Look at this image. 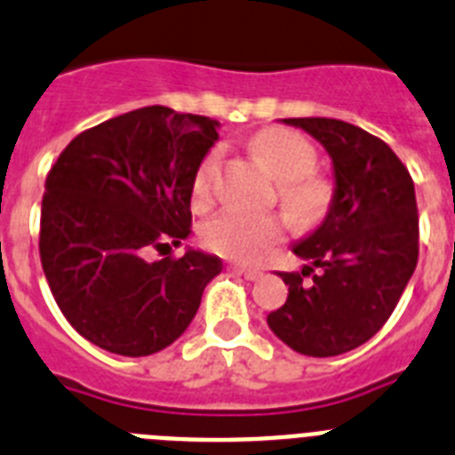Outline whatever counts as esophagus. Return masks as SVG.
<instances>
[{"instance_id": "34e87169", "label": "esophagus", "mask_w": 455, "mask_h": 455, "mask_svg": "<svg viewBox=\"0 0 455 455\" xmlns=\"http://www.w3.org/2000/svg\"><path fill=\"white\" fill-rule=\"evenodd\" d=\"M235 268L241 273V275L246 277V280H257V277L262 275V271H259V268L246 267V264H235Z\"/></svg>"}]
</instances>
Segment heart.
I'll return each mask as SVG.
<instances>
[{"instance_id":"heart-1","label":"heart","mask_w":455,"mask_h":455,"mask_svg":"<svg viewBox=\"0 0 455 455\" xmlns=\"http://www.w3.org/2000/svg\"><path fill=\"white\" fill-rule=\"evenodd\" d=\"M252 148L277 178V198L293 223L309 228L331 209L332 187L316 175V150L303 134L284 127H267L252 136ZM220 148H212L193 172L191 198L198 209L214 203L220 171ZM284 236V219L277 214H251L223 209L200 228L204 248L228 259L255 262Z\"/></svg>"}]
</instances>
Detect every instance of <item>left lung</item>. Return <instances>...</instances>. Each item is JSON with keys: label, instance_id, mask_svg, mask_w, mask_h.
<instances>
[{"label": "left lung", "instance_id": "obj_1", "mask_svg": "<svg viewBox=\"0 0 455 455\" xmlns=\"http://www.w3.org/2000/svg\"><path fill=\"white\" fill-rule=\"evenodd\" d=\"M284 123L312 134L328 150L337 187L323 223L293 248L312 264L300 273H280L289 296L267 321L293 351L339 355L383 328L415 273V184L392 148L355 124L335 118Z\"/></svg>", "mask_w": 455, "mask_h": 455}]
</instances>
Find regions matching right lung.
Here are the masks:
<instances>
[{
	"mask_svg": "<svg viewBox=\"0 0 455 455\" xmlns=\"http://www.w3.org/2000/svg\"><path fill=\"white\" fill-rule=\"evenodd\" d=\"M219 123L143 107L82 132L59 155L40 209V262L82 337L118 355L171 347L223 262L148 255L191 232V182Z\"/></svg>",
	"mask_w": 455,
	"mask_h": 455,
	"instance_id": "obj_1",
	"label": "right lung"
}]
</instances>
